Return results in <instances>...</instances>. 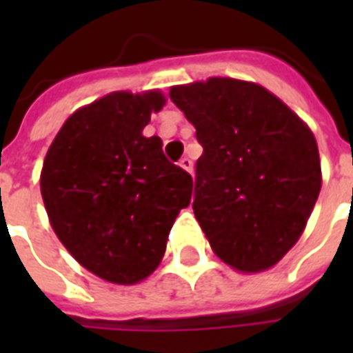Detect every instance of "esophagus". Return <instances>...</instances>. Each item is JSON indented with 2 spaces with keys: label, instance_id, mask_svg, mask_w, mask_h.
<instances>
[{
  "label": "esophagus",
  "instance_id": "1",
  "mask_svg": "<svg viewBox=\"0 0 353 353\" xmlns=\"http://www.w3.org/2000/svg\"><path fill=\"white\" fill-rule=\"evenodd\" d=\"M179 166H181V168H185V170L190 172V174H192L194 163H192V159H190V157H183V159L179 161Z\"/></svg>",
  "mask_w": 353,
  "mask_h": 353
}]
</instances>
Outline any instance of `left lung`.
<instances>
[{
	"label": "left lung",
	"instance_id": "obj_1",
	"mask_svg": "<svg viewBox=\"0 0 353 353\" xmlns=\"http://www.w3.org/2000/svg\"><path fill=\"white\" fill-rule=\"evenodd\" d=\"M170 99L203 146L192 209L212 251L238 271L273 268L301 238L321 192L312 130L243 80L176 85Z\"/></svg>",
	"mask_w": 353,
	"mask_h": 353
}]
</instances>
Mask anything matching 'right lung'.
Instances as JSON below:
<instances>
[{
	"mask_svg": "<svg viewBox=\"0 0 353 353\" xmlns=\"http://www.w3.org/2000/svg\"><path fill=\"white\" fill-rule=\"evenodd\" d=\"M159 91H115L65 121L40 177L52 229L80 265L113 284L154 273L179 210L188 207L192 177L163 154L159 137H144Z\"/></svg>",
	"mask_w": 353,
	"mask_h": 353,
	"instance_id": "add662e5",
	"label": "right lung"
}]
</instances>
